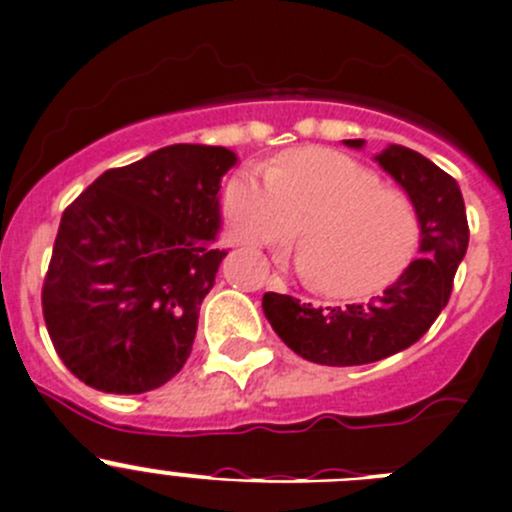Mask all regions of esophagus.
<instances>
[{
    "label": "esophagus",
    "mask_w": 512,
    "mask_h": 512,
    "mask_svg": "<svg viewBox=\"0 0 512 512\" xmlns=\"http://www.w3.org/2000/svg\"><path fill=\"white\" fill-rule=\"evenodd\" d=\"M267 285H270L272 290H277V292H285V282H282L277 275H272L270 280H267Z\"/></svg>",
    "instance_id": "esophagus-1"
}]
</instances>
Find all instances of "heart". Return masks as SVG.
I'll return each mask as SVG.
<instances>
[{
    "mask_svg": "<svg viewBox=\"0 0 512 512\" xmlns=\"http://www.w3.org/2000/svg\"><path fill=\"white\" fill-rule=\"evenodd\" d=\"M222 202L247 242L282 247L300 235L302 275L337 300L390 287L420 245L413 200L382 185L362 162L325 147L285 152L270 170L242 167L225 185Z\"/></svg>",
    "mask_w": 512,
    "mask_h": 512,
    "instance_id": "1",
    "label": "heart"
}]
</instances>
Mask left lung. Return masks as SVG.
Returning <instances> with one entry per match:
<instances>
[{
    "label": "left lung",
    "mask_w": 512,
    "mask_h": 512,
    "mask_svg": "<svg viewBox=\"0 0 512 512\" xmlns=\"http://www.w3.org/2000/svg\"><path fill=\"white\" fill-rule=\"evenodd\" d=\"M360 150L362 140H345ZM413 200L420 217V255L367 305L312 307L290 295L265 292L262 310L290 350L317 365L350 367L377 362L418 342L453 292V277L468 250V217L460 187L448 172L408 147L375 155Z\"/></svg>",
    "instance_id": "1"
}]
</instances>
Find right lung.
Returning <instances> with one entry per match:
<instances>
[{"label":"right lung","instance_id":"obj_1","mask_svg":"<svg viewBox=\"0 0 512 512\" xmlns=\"http://www.w3.org/2000/svg\"><path fill=\"white\" fill-rule=\"evenodd\" d=\"M227 147L170 145L99 175L64 210L42 287L52 345L102 393L165 385L192 352L200 305L225 250Z\"/></svg>","mask_w":512,"mask_h":512}]
</instances>
